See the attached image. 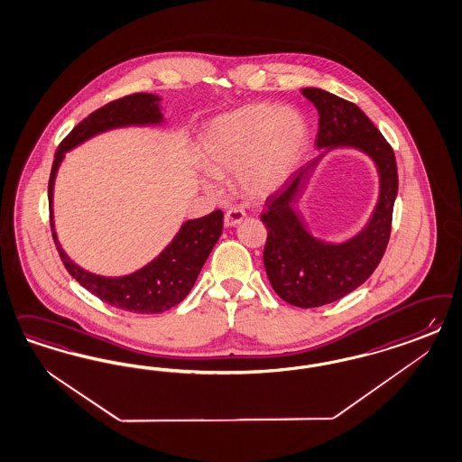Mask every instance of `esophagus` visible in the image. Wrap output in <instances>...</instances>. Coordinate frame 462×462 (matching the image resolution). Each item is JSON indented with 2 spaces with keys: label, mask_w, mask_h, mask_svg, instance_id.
<instances>
[{
  "label": "esophagus",
  "mask_w": 462,
  "mask_h": 462,
  "mask_svg": "<svg viewBox=\"0 0 462 462\" xmlns=\"http://www.w3.org/2000/svg\"><path fill=\"white\" fill-rule=\"evenodd\" d=\"M245 217H246L245 210H241V208H229V210L224 214V226H226V227L236 226V224L241 223Z\"/></svg>",
  "instance_id": "obj_1"
}]
</instances>
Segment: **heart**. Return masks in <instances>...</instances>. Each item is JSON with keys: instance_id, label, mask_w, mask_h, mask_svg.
I'll use <instances>...</instances> for the list:
<instances>
[{"instance_id": "b5f03b06", "label": "heart", "mask_w": 462, "mask_h": 462, "mask_svg": "<svg viewBox=\"0 0 462 462\" xmlns=\"http://www.w3.org/2000/svg\"><path fill=\"white\" fill-rule=\"evenodd\" d=\"M308 143V122L296 108L245 105L208 124L202 163L212 177L235 175L241 194L265 199L294 173ZM204 187L217 190L210 179L204 180Z\"/></svg>"}]
</instances>
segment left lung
Returning a JSON list of instances; mask_svg holds the SVG:
<instances>
[{
    "label": "left lung",
    "instance_id": "1",
    "mask_svg": "<svg viewBox=\"0 0 462 462\" xmlns=\"http://www.w3.org/2000/svg\"><path fill=\"white\" fill-rule=\"evenodd\" d=\"M302 95L319 114L316 148H358L374 160L380 173L374 217L354 239L338 245L313 237L293 208L307 171L322 154L292 173L265 204L262 223L268 229L263 250L268 281L285 302L318 308L356 291L379 265L391 235L398 168L394 151L357 105L325 89L302 88Z\"/></svg>",
    "mask_w": 462,
    "mask_h": 462
}]
</instances>
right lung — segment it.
<instances>
[{
    "label": "right lung",
    "mask_w": 462,
    "mask_h": 462,
    "mask_svg": "<svg viewBox=\"0 0 462 462\" xmlns=\"http://www.w3.org/2000/svg\"><path fill=\"white\" fill-rule=\"evenodd\" d=\"M160 100V97L151 93H134L104 105L89 114L62 139L56 151L49 179L51 231L64 267L91 294L129 313H163L189 296L208 254L223 233V210H214L204 217L181 224L177 236L171 239L163 252L134 273L124 277H102L78 267L60 248L52 217L54 180L64 154L88 141L89 137L117 127L163 124Z\"/></svg>",
    "instance_id": "right-lung-1"
}]
</instances>
